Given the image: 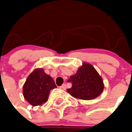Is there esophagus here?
I'll return each instance as SVG.
<instances>
[{"label": "esophagus", "mask_w": 132, "mask_h": 132, "mask_svg": "<svg viewBox=\"0 0 132 132\" xmlns=\"http://www.w3.org/2000/svg\"><path fill=\"white\" fill-rule=\"evenodd\" d=\"M60 89H62V90H66V84L62 85V86L60 87Z\"/></svg>", "instance_id": "obj_1"}]
</instances>
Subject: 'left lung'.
Masks as SVG:
<instances>
[{"label":"left lung","mask_w":132,"mask_h":132,"mask_svg":"<svg viewBox=\"0 0 132 132\" xmlns=\"http://www.w3.org/2000/svg\"><path fill=\"white\" fill-rule=\"evenodd\" d=\"M68 82L72 87L67 89L71 96L85 100L96 98L103 92L104 85L102 77L92 64L83 62L77 73L71 76Z\"/></svg>","instance_id":"obj_1"}]
</instances>
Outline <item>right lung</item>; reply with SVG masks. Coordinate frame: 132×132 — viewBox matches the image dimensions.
Returning <instances> with one entry per match:
<instances>
[{
    "instance_id": "right-lung-1",
    "label": "right lung",
    "mask_w": 132,
    "mask_h": 132,
    "mask_svg": "<svg viewBox=\"0 0 132 132\" xmlns=\"http://www.w3.org/2000/svg\"><path fill=\"white\" fill-rule=\"evenodd\" d=\"M56 87L53 79L43 68H36L23 85V97L32 106L41 105L47 101L50 91Z\"/></svg>"
}]
</instances>
